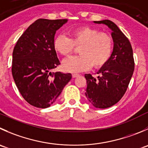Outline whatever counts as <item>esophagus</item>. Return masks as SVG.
Masks as SVG:
<instances>
[{"label": "esophagus", "mask_w": 148, "mask_h": 148, "mask_svg": "<svg viewBox=\"0 0 148 148\" xmlns=\"http://www.w3.org/2000/svg\"><path fill=\"white\" fill-rule=\"evenodd\" d=\"M79 75V74H72V77H74V78H75V77H78Z\"/></svg>", "instance_id": "esophagus-1"}]
</instances>
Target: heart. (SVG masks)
I'll return each instance as SVG.
<instances>
[{"label":"heart","mask_w":148,"mask_h":148,"mask_svg":"<svg viewBox=\"0 0 148 148\" xmlns=\"http://www.w3.org/2000/svg\"><path fill=\"white\" fill-rule=\"evenodd\" d=\"M69 38L64 34L57 35L53 40L55 51L62 56H68L74 51V45L79 46L80 55L66 58L63 69L68 72H79L93 68L103 66L111 57L114 41L109 34L99 32L96 29L81 27L72 29Z\"/></svg>","instance_id":"1"}]
</instances>
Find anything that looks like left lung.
<instances>
[{"label": "left lung", "instance_id": "1", "mask_svg": "<svg viewBox=\"0 0 148 148\" xmlns=\"http://www.w3.org/2000/svg\"><path fill=\"white\" fill-rule=\"evenodd\" d=\"M94 23L110 29L114 49L109 61L97 72V78L84 74L87 84L85 95L94 107L107 108L118 103L127 91L134 69L133 51L130 40L113 21L107 19Z\"/></svg>", "mask_w": 148, "mask_h": 148}]
</instances>
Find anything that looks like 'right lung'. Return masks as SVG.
<instances>
[{"label":"right lung","instance_id":"add662e5","mask_svg":"<svg viewBox=\"0 0 148 148\" xmlns=\"http://www.w3.org/2000/svg\"><path fill=\"white\" fill-rule=\"evenodd\" d=\"M68 19L36 20L25 30L13 51V78L24 100L34 107L46 108L56 100L70 73H52L60 64L53 48L56 32Z\"/></svg>","mask_w":148,"mask_h":148}]
</instances>
